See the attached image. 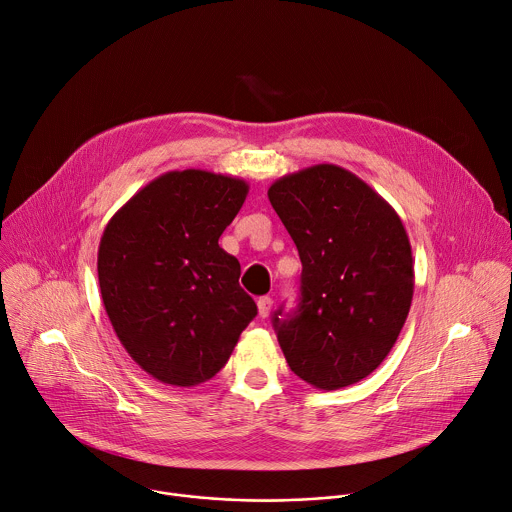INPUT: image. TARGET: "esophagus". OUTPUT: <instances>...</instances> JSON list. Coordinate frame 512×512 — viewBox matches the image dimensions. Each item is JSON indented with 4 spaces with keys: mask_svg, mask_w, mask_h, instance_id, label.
<instances>
[{
    "mask_svg": "<svg viewBox=\"0 0 512 512\" xmlns=\"http://www.w3.org/2000/svg\"><path fill=\"white\" fill-rule=\"evenodd\" d=\"M271 308H273V300L269 296H263L257 300V310L261 318H267L271 314Z\"/></svg>",
    "mask_w": 512,
    "mask_h": 512,
    "instance_id": "1",
    "label": "esophagus"
}]
</instances>
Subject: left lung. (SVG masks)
<instances>
[{"label": "left lung", "mask_w": 512, "mask_h": 512, "mask_svg": "<svg viewBox=\"0 0 512 512\" xmlns=\"http://www.w3.org/2000/svg\"><path fill=\"white\" fill-rule=\"evenodd\" d=\"M302 259L300 304L273 316L289 369L322 391L369 377L413 300V257L395 208L356 174L318 164L267 190Z\"/></svg>", "instance_id": "obj_1"}]
</instances>
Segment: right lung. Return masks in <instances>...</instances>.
<instances>
[{"mask_svg":"<svg viewBox=\"0 0 512 512\" xmlns=\"http://www.w3.org/2000/svg\"><path fill=\"white\" fill-rule=\"evenodd\" d=\"M249 194L241 178L174 170L133 194L97 255L105 312L139 367L174 387L221 371L257 316L239 261L218 247Z\"/></svg>","mask_w":512,"mask_h":512,"instance_id":"right-lung-1","label":"right lung"}]
</instances>
